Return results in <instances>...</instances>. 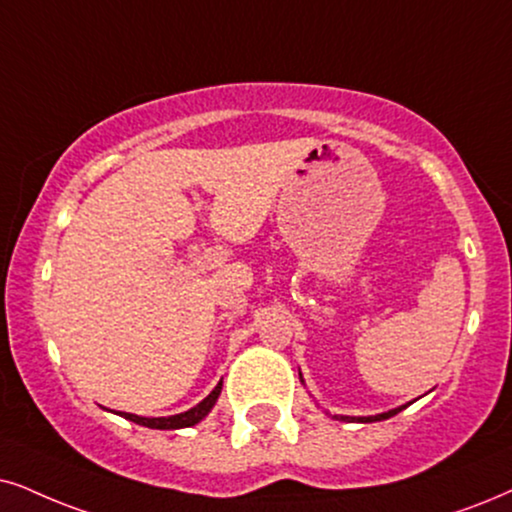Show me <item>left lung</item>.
<instances>
[{
  "label": "left lung",
  "instance_id": "obj_1",
  "mask_svg": "<svg viewBox=\"0 0 512 512\" xmlns=\"http://www.w3.org/2000/svg\"><path fill=\"white\" fill-rule=\"evenodd\" d=\"M300 378H302V375H300ZM399 411H401V406H399V409H394V411L380 413V416H368V418H357V420H361V423H373V420H385V418H390V416H397ZM335 418H340V420H349L347 416H335Z\"/></svg>",
  "mask_w": 512,
  "mask_h": 512
}]
</instances>
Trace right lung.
Wrapping results in <instances>:
<instances>
[{
  "label": "right lung",
  "instance_id": "obj_1",
  "mask_svg": "<svg viewBox=\"0 0 512 512\" xmlns=\"http://www.w3.org/2000/svg\"><path fill=\"white\" fill-rule=\"evenodd\" d=\"M219 392H222V383H219L215 390H212L208 397L200 401L198 406H193V409L184 411V413H177V416H170V418H141V416H134V413H122L127 420H132V423L137 425H144V428H153V430H179V428H191V425H196L208 416L212 406H215V401L219 397Z\"/></svg>",
  "mask_w": 512,
  "mask_h": 512
}]
</instances>
